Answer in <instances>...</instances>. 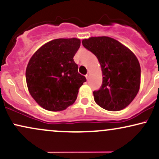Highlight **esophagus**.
Here are the masks:
<instances>
[{"label":"esophagus","instance_id":"obj_1","mask_svg":"<svg viewBox=\"0 0 159 159\" xmlns=\"http://www.w3.org/2000/svg\"><path fill=\"white\" fill-rule=\"evenodd\" d=\"M85 77H86V79L88 80V79H89V77H90V73H87V74L85 75Z\"/></svg>","mask_w":159,"mask_h":159}]
</instances>
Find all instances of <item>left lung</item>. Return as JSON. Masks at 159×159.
I'll return each instance as SVG.
<instances>
[{"label": "left lung", "mask_w": 159, "mask_h": 159, "mask_svg": "<svg viewBox=\"0 0 159 159\" xmlns=\"http://www.w3.org/2000/svg\"><path fill=\"white\" fill-rule=\"evenodd\" d=\"M82 44L96 55L102 72V85L93 92L96 103L107 111L123 110L140 90V66L135 54L108 36L84 39Z\"/></svg>", "instance_id": "obj_1"}]
</instances>
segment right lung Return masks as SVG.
Returning <instances> with one entry per match:
<instances>
[{
	"instance_id": "obj_1",
	"label": "right lung",
	"mask_w": 159,
	"mask_h": 159,
	"mask_svg": "<svg viewBox=\"0 0 159 159\" xmlns=\"http://www.w3.org/2000/svg\"><path fill=\"white\" fill-rule=\"evenodd\" d=\"M80 45L77 38L53 39L30 57L25 73L27 88L45 110L63 111L75 102L78 90L86 81L73 60Z\"/></svg>"
}]
</instances>
